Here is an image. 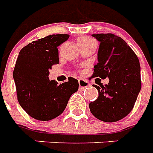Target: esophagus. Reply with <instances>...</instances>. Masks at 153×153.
Returning <instances> with one entry per match:
<instances>
[{
  "label": "esophagus",
  "instance_id": "esophagus-1",
  "mask_svg": "<svg viewBox=\"0 0 153 153\" xmlns=\"http://www.w3.org/2000/svg\"><path fill=\"white\" fill-rule=\"evenodd\" d=\"M79 85L81 88H86L90 86V83L87 80L79 79Z\"/></svg>",
  "mask_w": 153,
  "mask_h": 153
}]
</instances>
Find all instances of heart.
Segmentation results:
<instances>
[{
	"label": "heart",
	"mask_w": 153,
	"mask_h": 153,
	"mask_svg": "<svg viewBox=\"0 0 153 153\" xmlns=\"http://www.w3.org/2000/svg\"><path fill=\"white\" fill-rule=\"evenodd\" d=\"M91 42H96L95 41L89 38H80L78 40V45H82V44H87V43H91Z\"/></svg>",
	"instance_id": "b5f03b06"
}]
</instances>
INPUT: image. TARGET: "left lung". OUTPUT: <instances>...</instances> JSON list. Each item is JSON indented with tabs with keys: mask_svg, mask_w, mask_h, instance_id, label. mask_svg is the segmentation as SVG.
<instances>
[{
	"mask_svg": "<svg viewBox=\"0 0 153 153\" xmlns=\"http://www.w3.org/2000/svg\"><path fill=\"white\" fill-rule=\"evenodd\" d=\"M92 36L100 42L93 78H108L109 83L93 85L98 97L89 103L90 111L102 121H118L131 111L141 89L139 60L120 37L112 33Z\"/></svg>",
	"mask_w": 153,
	"mask_h": 153,
	"instance_id": "1",
	"label": "left lung"
}]
</instances>
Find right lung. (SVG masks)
I'll return each instance as SVG.
<instances>
[{"mask_svg":"<svg viewBox=\"0 0 153 153\" xmlns=\"http://www.w3.org/2000/svg\"><path fill=\"white\" fill-rule=\"evenodd\" d=\"M70 38L68 34L49 35L23 47L16 60L13 78L19 105L28 115L46 121L63 112L70 96L79 89L72 77L58 84L49 80V70L59 64L58 48Z\"/></svg>","mask_w":153,"mask_h":153,"instance_id":"obj_1","label":"right lung"}]
</instances>
